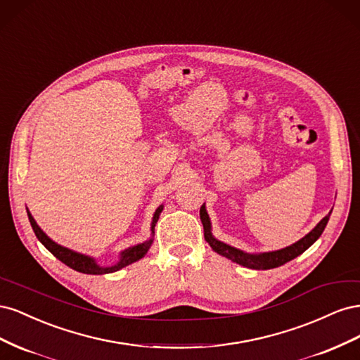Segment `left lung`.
I'll return each instance as SVG.
<instances>
[{"instance_id":"1","label":"left lung","mask_w":360,"mask_h":360,"mask_svg":"<svg viewBox=\"0 0 360 360\" xmlns=\"http://www.w3.org/2000/svg\"><path fill=\"white\" fill-rule=\"evenodd\" d=\"M330 213H332V210L329 212L328 216H324L323 219L317 225H315L307 236L302 237L300 240H297L296 243H292L287 248L278 249V250H270V252L249 254V252H245V250H242V249H237L231 245H226L221 240H217V238L212 233V222H210L209 213H207V210H205V202L201 205V209H200V217H201V222L204 226V238H205V242L210 245V248L214 250V252L234 261V263H237V264H240L248 269H254V270L275 269V267H279L282 264L288 263V261L299 257L300 254H303L311 245H314L319 240V237L323 234L326 225H328V222H329Z\"/></svg>"}]
</instances>
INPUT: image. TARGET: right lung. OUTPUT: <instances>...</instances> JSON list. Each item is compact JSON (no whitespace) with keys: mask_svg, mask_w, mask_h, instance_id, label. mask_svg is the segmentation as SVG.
I'll use <instances>...</instances> for the list:
<instances>
[{"mask_svg":"<svg viewBox=\"0 0 360 360\" xmlns=\"http://www.w3.org/2000/svg\"><path fill=\"white\" fill-rule=\"evenodd\" d=\"M162 210H163V205L160 204L158 209H156L155 214H153V219H151V226H150L151 237L148 238V240H146L143 243L134 245V246H130V248L122 250V252H120V257H118L117 263L112 264V266H108V267L101 266L90 255L76 252V250H72V249H69L66 246H61L57 242H53L52 238L48 237L46 233L43 231L41 228L37 225V222L34 221V217L31 216L28 209H27V214H28L30 224L32 226V231H34V234L40 240V243L45 246L53 257H57L61 261V263H64V264L69 266L70 269H73L76 271H81V274H86V275H105V274H114V271L123 269V267H126L129 264H132V263H135V261L146 257V254L148 252L151 243H153L155 226H156V224L159 221V216H160Z\"/></svg>","mask_w":360,"mask_h":360,"instance_id":"1","label":"right lung"}]
</instances>
